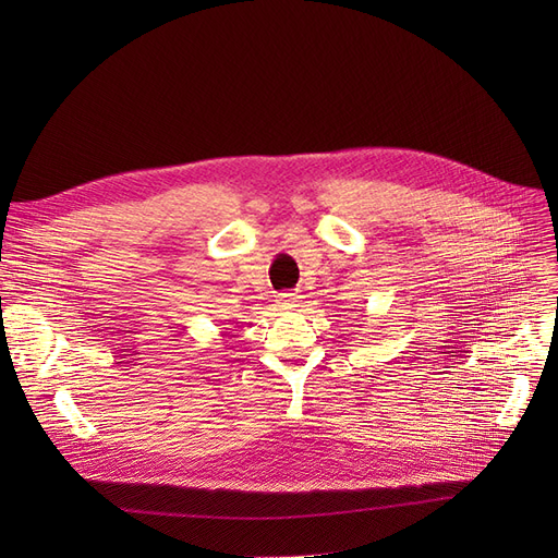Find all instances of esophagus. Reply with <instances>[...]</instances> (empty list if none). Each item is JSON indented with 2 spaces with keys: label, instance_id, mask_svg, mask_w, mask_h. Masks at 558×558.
Listing matches in <instances>:
<instances>
[{
  "label": "esophagus",
  "instance_id": "34e87169",
  "mask_svg": "<svg viewBox=\"0 0 558 558\" xmlns=\"http://www.w3.org/2000/svg\"><path fill=\"white\" fill-rule=\"evenodd\" d=\"M299 299L296 294H289V291H282V294H278V305L282 310H291V307H299Z\"/></svg>",
  "mask_w": 558,
  "mask_h": 558
}]
</instances>
